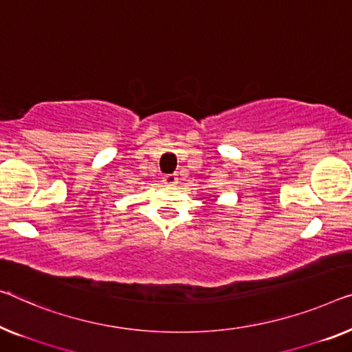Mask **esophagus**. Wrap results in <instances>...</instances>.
<instances>
[{"label":"esophagus","mask_w":352,"mask_h":352,"mask_svg":"<svg viewBox=\"0 0 352 352\" xmlns=\"http://www.w3.org/2000/svg\"><path fill=\"white\" fill-rule=\"evenodd\" d=\"M162 182H164V185H167V186H175L177 183H178V177L175 174L164 175V178H162Z\"/></svg>","instance_id":"34e87169"}]
</instances>
